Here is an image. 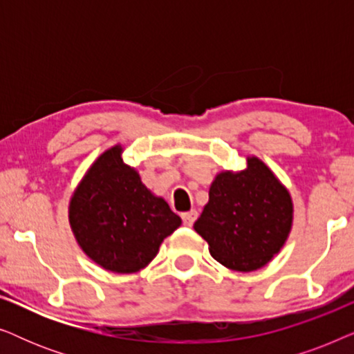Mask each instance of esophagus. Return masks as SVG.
Masks as SVG:
<instances>
[{
  "label": "esophagus",
  "mask_w": 354,
  "mask_h": 354,
  "mask_svg": "<svg viewBox=\"0 0 354 354\" xmlns=\"http://www.w3.org/2000/svg\"><path fill=\"white\" fill-rule=\"evenodd\" d=\"M196 217H198V212H196L195 209H192V211H188V212H183V214H182L183 225L192 227V225H193V222L196 221Z\"/></svg>",
  "instance_id": "34e87169"
}]
</instances>
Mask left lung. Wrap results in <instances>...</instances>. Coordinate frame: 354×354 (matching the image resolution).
Returning a JSON list of instances; mask_svg holds the SVG:
<instances>
[{
    "instance_id": "1",
    "label": "left lung",
    "mask_w": 354,
    "mask_h": 354,
    "mask_svg": "<svg viewBox=\"0 0 354 354\" xmlns=\"http://www.w3.org/2000/svg\"><path fill=\"white\" fill-rule=\"evenodd\" d=\"M292 224L290 192L259 158L248 156L243 171L217 174L193 229L207 241L217 263L251 272L279 253Z\"/></svg>"
}]
</instances>
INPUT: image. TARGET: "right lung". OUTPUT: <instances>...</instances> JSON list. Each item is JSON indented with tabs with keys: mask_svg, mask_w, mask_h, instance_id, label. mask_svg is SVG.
<instances>
[{
	"mask_svg": "<svg viewBox=\"0 0 354 354\" xmlns=\"http://www.w3.org/2000/svg\"><path fill=\"white\" fill-rule=\"evenodd\" d=\"M120 145L106 149L85 172L69 201V224L88 258L115 274H133L158 254L182 219L143 185L122 159Z\"/></svg>",
	"mask_w": 354,
	"mask_h": 354,
	"instance_id": "1",
	"label": "right lung"
}]
</instances>
